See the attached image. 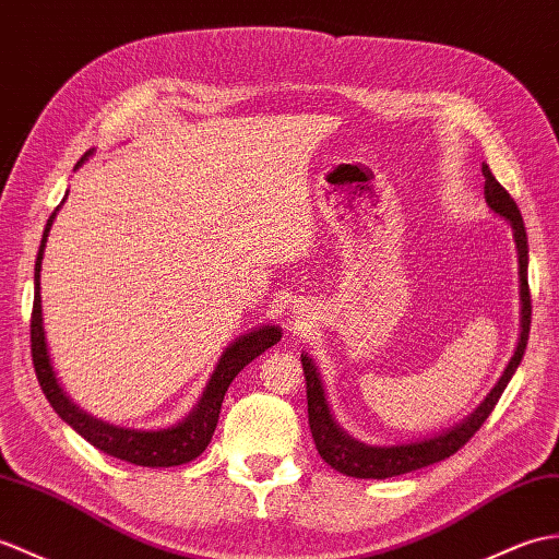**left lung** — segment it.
<instances>
[{
    "mask_svg": "<svg viewBox=\"0 0 559 559\" xmlns=\"http://www.w3.org/2000/svg\"><path fill=\"white\" fill-rule=\"evenodd\" d=\"M486 186V204L492 214L508 221L512 226V236L516 245V259H519V302H522V311H519V341L514 347V355L504 367L498 383L490 388V393L481 400L474 412L466 414V417L450 428H443L433 436L407 440V443H395V445H373L365 443V440H357L349 436L345 428L335 421L333 412L329 407L326 388L321 383V373L314 361L307 353H302V369H305V381H307V412H309V428L311 438H314L317 450L321 460L331 464L335 472L355 478H391L407 472H417L421 466L436 464L445 460L469 440L481 424L488 419L492 407L498 405L504 388H508L510 379L514 376L519 361L524 357V349L528 343V329H531V295H528V240H526V228L522 214H519L516 202L510 198V192L504 190L496 176L490 174L488 164L481 166Z\"/></svg>",
    "mask_w": 559,
    "mask_h": 559,
    "instance_id": "left-lung-1",
    "label": "left lung"
}]
</instances>
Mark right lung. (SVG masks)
<instances>
[{
  "instance_id": "1",
  "label": "right lung",
  "mask_w": 559,
  "mask_h": 559,
  "mask_svg": "<svg viewBox=\"0 0 559 559\" xmlns=\"http://www.w3.org/2000/svg\"><path fill=\"white\" fill-rule=\"evenodd\" d=\"M95 150L85 152L81 162L75 164V168L85 164L87 157H93ZM69 194V192H67ZM59 206L47 218V226L40 240V250H37V262H35V300H33V319H31V349H33V365L37 381L43 385V393L49 400V405L55 407L59 417L67 421L75 433H81L90 445H95L97 450L107 452V455L131 462L138 466H178L192 462L194 457H200L202 452L210 445V440L214 436V428L218 424V412H221V402H224V395L228 391L230 381L250 365L252 359H257L271 345H276L281 341V329L276 323H262V326L250 329L248 333L238 335L233 341L221 359L216 361L214 373L210 376V383L202 391V397L198 400L183 419L166 426V428H126V426H116L104 419L93 417L85 409H81L75 402L63 391L57 371L51 367V357H49V347L45 338V321H43V295H40V271H43V257L47 248V238H49V228L55 224Z\"/></svg>"
}]
</instances>
